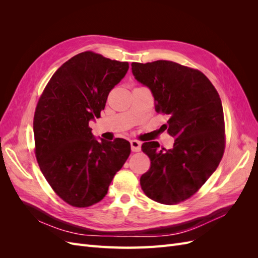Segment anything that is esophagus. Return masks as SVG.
<instances>
[{
	"instance_id": "1",
	"label": "esophagus",
	"mask_w": 258,
	"mask_h": 258,
	"mask_svg": "<svg viewBox=\"0 0 258 258\" xmlns=\"http://www.w3.org/2000/svg\"><path fill=\"white\" fill-rule=\"evenodd\" d=\"M130 145H131V151L132 152L137 153V152L141 151V143L137 141V140H132V141H130Z\"/></svg>"
}]
</instances>
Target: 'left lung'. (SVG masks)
Here are the masks:
<instances>
[{
	"instance_id": "left-lung-1",
	"label": "left lung",
	"mask_w": 258,
	"mask_h": 258,
	"mask_svg": "<svg viewBox=\"0 0 258 258\" xmlns=\"http://www.w3.org/2000/svg\"><path fill=\"white\" fill-rule=\"evenodd\" d=\"M137 81L151 89L155 111L168 115L163 126L173 137L171 150L145 142L151 168L140 178L146 196L162 205H177L196 194L220 165L225 151L222 101L199 70L176 62H132Z\"/></svg>"
}]
</instances>
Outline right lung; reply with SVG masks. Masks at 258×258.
Instances as JSON below:
<instances>
[{
  "instance_id": "1",
  "label": "right lung",
  "mask_w": 258,
  "mask_h": 258,
  "mask_svg": "<svg viewBox=\"0 0 258 258\" xmlns=\"http://www.w3.org/2000/svg\"><path fill=\"white\" fill-rule=\"evenodd\" d=\"M128 69V62L81 52L54 72L38 99L35 157L52 190L70 206L87 208L102 200L129 157L128 141H97L89 127Z\"/></svg>"
}]
</instances>
